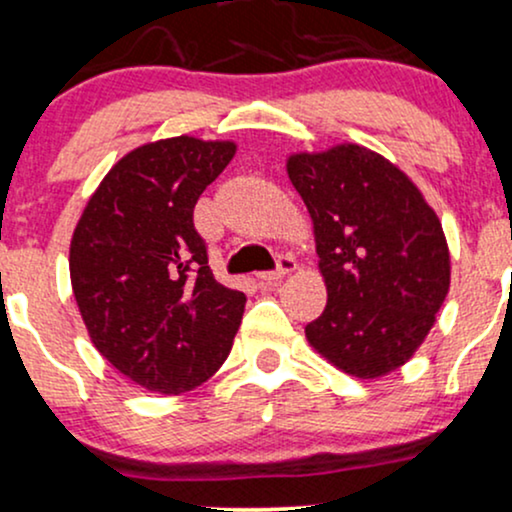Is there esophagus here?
Returning a JSON list of instances; mask_svg holds the SVG:
<instances>
[{
    "mask_svg": "<svg viewBox=\"0 0 512 512\" xmlns=\"http://www.w3.org/2000/svg\"><path fill=\"white\" fill-rule=\"evenodd\" d=\"M296 270V258L292 254H280L277 256V268L275 270H268V273H258V282L261 285H275V282H280L282 277L292 273Z\"/></svg>",
    "mask_w": 512,
    "mask_h": 512,
    "instance_id": "obj_1",
    "label": "esophagus"
}]
</instances>
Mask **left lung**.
I'll return each instance as SVG.
<instances>
[{
  "label": "left lung",
  "mask_w": 512,
  "mask_h": 512,
  "mask_svg": "<svg viewBox=\"0 0 512 512\" xmlns=\"http://www.w3.org/2000/svg\"><path fill=\"white\" fill-rule=\"evenodd\" d=\"M287 173L315 225L325 311L306 337L349 375H387L413 356L449 292V246L418 187L375 151L296 154Z\"/></svg>",
  "instance_id": "left-lung-1"
}]
</instances>
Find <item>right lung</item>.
I'll use <instances>...</instances> for the list:
<instances>
[{"label":"right lung","instance_id":"right-lung-1","mask_svg":"<svg viewBox=\"0 0 512 512\" xmlns=\"http://www.w3.org/2000/svg\"><path fill=\"white\" fill-rule=\"evenodd\" d=\"M235 156L232 142L173 137L111 168L71 242V282L94 346L149 391L206 382L232 349L246 296L213 277L194 227L201 192Z\"/></svg>","mask_w":512,"mask_h":512}]
</instances>
